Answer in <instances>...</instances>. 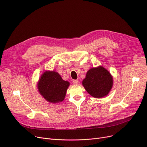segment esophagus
<instances>
[{
  "label": "esophagus",
  "instance_id": "34e87169",
  "mask_svg": "<svg viewBox=\"0 0 147 147\" xmlns=\"http://www.w3.org/2000/svg\"><path fill=\"white\" fill-rule=\"evenodd\" d=\"M73 83L74 85H77L79 83V80H73Z\"/></svg>",
  "mask_w": 147,
  "mask_h": 147
}]
</instances>
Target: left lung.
Listing matches in <instances>:
<instances>
[{"mask_svg": "<svg viewBox=\"0 0 147 147\" xmlns=\"http://www.w3.org/2000/svg\"><path fill=\"white\" fill-rule=\"evenodd\" d=\"M82 84L92 96L101 98L109 94L112 89L113 78L106 68L99 65L87 71Z\"/></svg>", "mask_w": 147, "mask_h": 147, "instance_id": "obj_1", "label": "left lung"}]
</instances>
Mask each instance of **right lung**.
I'll return each instance as SVG.
<instances>
[{"label": "right lung", "mask_w": 147, "mask_h": 147, "mask_svg": "<svg viewBox=\"0 0 147 147\" xmlns=\"http://www.w3.org/2000/svg\"><path fill=\"white\" fill-rule=\"evenodd\" d=\"M69 83L64 80L58 72L45 71L37 82L39 94L50 103H58L64 101Z\"/></svg>", "instance_id": "add662e5"}]
</instances>
